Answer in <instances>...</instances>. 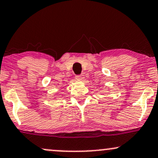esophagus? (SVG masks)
Instances as JSON below:
<instances>
[{"instance_id":"1","label":"esophagus","mask_w":158,"mask_h":158,"mask_svg":"<svg viewBox=\"0 0 158 158\" xmlns=\"http://www.w3.org/2000/svg\"><path fill=\"white\" fill-rule=\"evenodd\" d=\"M84 75L83 74H81V75H79V76H77V77H76V79H77V80H83L84 79Z\"/></svg>"}]
</instances>
